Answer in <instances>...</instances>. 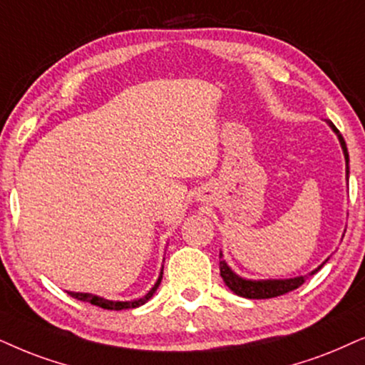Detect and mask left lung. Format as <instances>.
I'll return each mask as SVG.
<instances>
[{"label": "left lung", "instance_id": "left-lung-1", "mask_svg": "<svg viewBox=\"0 0 365 365\" xmlns=\"http://www.w3.org/2000/svg\"><path fill=\"white\" fill-rule=\"evenodd\" d=\"M329 123V126L334 129V133L339 138L340 146L344 150V156H345V165H347V178H349V153H347V145H345L342 135L340 131L334 126V123ZM324 264H320L315 271H312V274H315L320 267ZM220 276H222L224 283L229 286V289H232L234 293L239 294L242 298H249V299H264V298H274L279 297V294H284L288 292H293L305 283V276H297V278H289V279H244L241 276H237L232 269L227 266V262L222 259V252H220Z\"/></svg>", "mask_w": 365, "mask_h": 365}]
</instances>
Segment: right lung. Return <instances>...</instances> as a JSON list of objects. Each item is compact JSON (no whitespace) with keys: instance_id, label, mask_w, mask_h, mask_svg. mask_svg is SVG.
<instances>
[{"instance_id":"1","label":"right lung","mask_w":365,"mask_h":365,"mask_svg":"<svg viewBox=\"0 0 365 365\" xmlns=\"http://www.w3.org/2000/svg\"><path fill=\"white\" fill-rule=\"evenodd\" d=\"M161 278H163V269H161V273L158 276V281H156L153 288H151L150 292L146 293L143 298L133 299V302H113V299H106V298L96 297V294H91V293H73V292H67V293L71 294L72 298L81 299V302H87V303H91V305L101 307V308H104V310H128V308H138V307L145 305V303L148 302V299L155 294L156 288H158L160 283H161Z\"/></svg>"}]
</instances>
